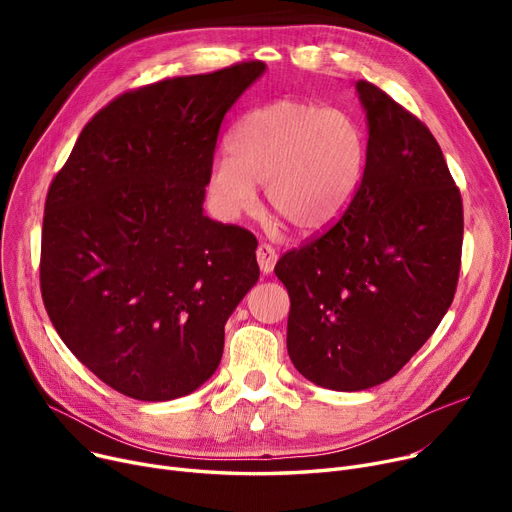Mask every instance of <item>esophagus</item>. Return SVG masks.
I'll list each match as a JSON object with an SVG mask.
<instances>
[{"instance_id":"esophagus-1","label":"esophagus","mask_w":512,"mask_h":512,"mask_svg":"<svg viewBox=\"0 0 512 512\" xmlns=\"http://www.w3.org/2000/svg\"><path fill=\"white\" fill-rule=\"evenodd\" d=\"M278 261V253L272 245H267V242H261L257 247V263H259V270L263 274H272L274 272V265Z\"/></svg>"}]
</instances>
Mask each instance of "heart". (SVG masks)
<instances>
[{
  "label": "heart",
  "mask_w": 512,
  "mask_h": 512,
  "mask_svg": "<svg viewBox=\"0 0 512 512\" xmlns=\"http://www.w3.org/2000/svg\"><path fill=\"white\" fill-rule=\"evenodd\" d=\"M228 155L211 161L207 195L224 220L265 203L294 228L315 234L351 209L367 170V134L357 118L301 99H276L242 116Z\"/></svg>",
  "instance_id": "heart-1"
}]
</instances>
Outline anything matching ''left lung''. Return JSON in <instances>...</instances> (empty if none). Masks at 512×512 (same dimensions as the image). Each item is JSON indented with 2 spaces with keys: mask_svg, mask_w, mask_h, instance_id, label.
Wrapping results in <instances>:
<instances>
[{
  "mask_svg": "<svg viewBox=\"0 0 512 512\" xmlns=\"http://www.w3.org/2000/svg\"><path fill=\"white\" fill-rule=\"evenodd\" d=\"M355 87L369 132L361 191L274 270L290 297L292 365L338 392L407 365L454 299L463 249L461 193L434 134L367 80Z\"/></svg>",
  "mask_w": 512,
  "mask_h": 512,
  "instance_id": "left-lung-1",
  "label": "left lung"
}]
</instances>
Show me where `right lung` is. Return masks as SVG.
<instances>
[{
    "instance_id": "right-lung-1",
    "label": "right lung",
    "mask_w": 512,
    "mask_h": 512,
    "mask_svg": "<svg viewBox=\"0 0 512 512\" xmlns=\"http://www.w3.org/2000/svg\"><path fill=\"white\" fill-rule=\"evenodd\" d=\"M265 72L242 62L130 91L83 128L53 178L41 294L72 355L124 396L195 392L259 280L257 238L203 213L226 112Z\"/></svg>"
}]
</instances>
